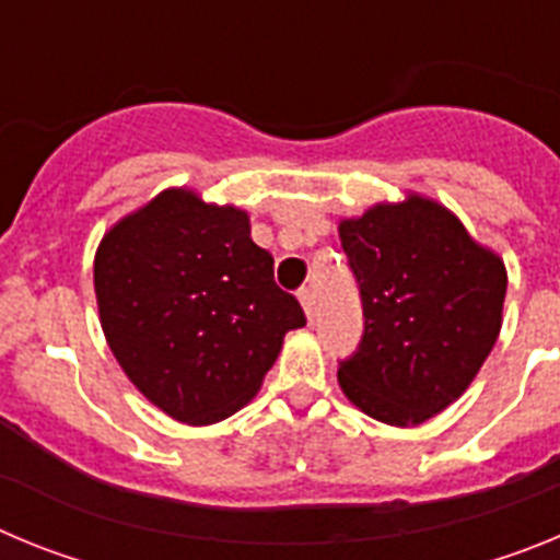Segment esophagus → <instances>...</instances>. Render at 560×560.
<instances>
[{"mask_svg":"<svg viewBox=\"0 0 560 560\" xmlns=\"http://www.w3.org/2000/svg\"><path fill=\"white\" fill-rule=\"evenodd\" d=\"M296 296H300V303H303L305 316H308V319H314V291L300 289V291H296Z\"/></svg>","mask_w":560,"mask_h":560,"instance_id":"34e87169","label":"esophagus"}]
</instances>
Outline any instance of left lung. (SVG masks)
Returning a JSON list of instances; mask_svg holds the SVG:
<instances>
[{
    "instance_id": "left-lung-1",
    "label": "left lung",
    "mask_w": 560,
    "mask_h": 560,
    "mask_svg": "<svg viewBox=\"0 0 560 560\" xmlns=\"http://www.w3.org/2000/svg\"><path fill=\"white\" fill-rule=\"evenodd\" d=\"M361 291L364 336L339 364L353 407L418 427L477 378L502 330L508 269L440 201L409 192L339 221Z\"/></svg>"
}]
</instances>
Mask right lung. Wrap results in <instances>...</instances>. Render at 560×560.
Here are the masks:
<instances>
[{"label":"right lung","instance_id":"add662e5","mask_svg":"<svg viewBox=\"0 0 560 560\" xmlns=\"http://www.w3.org/2000/svg\"><path fill=\"white\" fill-rule=\"evenodd\" d=\"M101 328L114 359L153 407L210 427L246 407L303 328L277 289L275 257L252 241L246 210L167 187L128 212L95 252Z\"/></svg>","mask_w":560,"mask_h":560}]
</instances>
